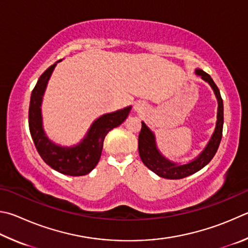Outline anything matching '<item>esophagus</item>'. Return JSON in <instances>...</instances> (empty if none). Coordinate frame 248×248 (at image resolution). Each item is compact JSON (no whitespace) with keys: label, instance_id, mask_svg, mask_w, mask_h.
Here are the masks:
<instances>
[{"label":"esophagus","instance_id":"1","mask_svg":"<svg viewBox=\"0 0 248 248\" xmlns=\"http://www.w3.org/2000/svg\"><path fill=\"white\" fill-rule=\"evenodd\" d=\"M134 109H136V111H141L142 109H144V104L138 103V104H136V106H134Z\"/></svg>","mask_w":248,"mask_h":248}]
</instances>
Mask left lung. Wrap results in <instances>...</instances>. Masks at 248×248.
Returning a JSON list of instances; mask_svg holds the SVG:
<instances>
[{
  "label": "left lung",
  "instance_id": "obj_1",
  "mask_svg": "<svg viewBox=\"0 0 248 248\" xmlns=\"http://www.w3.org/2000/svg\"><path fill=\"white\" fill-rule=\"evenodd\" d=\"M195 73L207 81L210 84V87L214 89V92L218 100V116H217V124H216L215 132L211 137L209 143L207 144L205 150L202 152V154L192 160L191 163L186 165H177L174 163L167 160L160 154L156 147L154 134L152 133L150 129L146 127V124L142 123L141 132L139 134V154L143 164L146 167L152 170L153 172L158 174L161 178L166 179H183L188 177L193 173L204 168L205 166L213 159L217 150L219 147L220 141L222 138V128H223V102L221 95H220L219 89L210 76L201 69H196Z\"/></svg>",
  "mask_w": 248,
  "mask_h": 248
}]
</instances>
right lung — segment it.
I'll return each mask as SVG.
<instances>
[{
    "instance_id": "right-lung-1",
    "label": "right lung",
    "mask_w": 248,
    "mask_h": 248,
    "mask_svg": "<svg viewBox=\"0 0 248 248\" xmlns=\"http://www.w3.org/2000/svg\"><path fill=\"white\" fill-rule=\"evenodd\" d=\"M60 62V61H58ZM56 64H53L39 78L31 93L29 105V130L35 148L46 163L62 174L79 177L88 174L95 168L101 158L106 134L118 127L127 118L131 106L110 114L103 115L94 121L82 142L74 147L55 145L46 138L42 128L41 102L47 81Z\"/></svg>"
}]
</instances>
